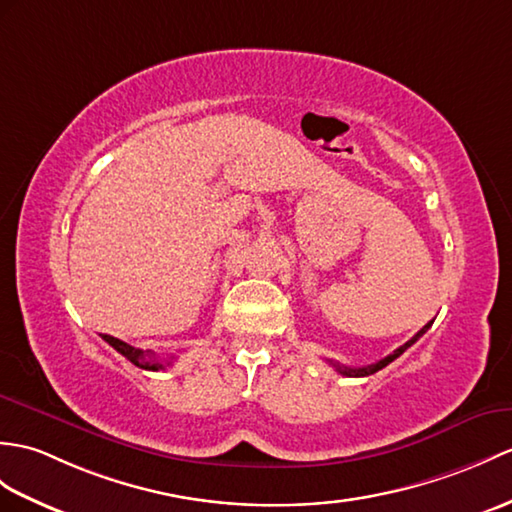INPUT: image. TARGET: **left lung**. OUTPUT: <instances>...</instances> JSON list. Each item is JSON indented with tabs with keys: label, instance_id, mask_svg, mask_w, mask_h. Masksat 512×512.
I'll use <instances>...</instances> for the list:
<instances>
[{
	"label": "left lung",
	"instance_id": "left-lung-1",
	"mask_svg": "<svg viewBox=\"0 0 512 512\" xmlns=\"http://www.w3.org/2000/svg\"><path fill=\"white\" fill-rule=\"evenodd\" d=\"M432 323H434V320H430V323H427V325H425V327L419 331L417 336L410 338L406 344H401L399 349H395V351H392L390 355H386L384 360H379V362H375V364H368V366H362V368H347V366H340V364L331 362V360H329V364H331V366H336V371H338V373H342V375H347V377H366V375H373V373H377V371H382V368H384V366H388L392 360H397L399 355H401L403 351H406L408 347H412V344L417 342V340H419V338L425 334V331L432 327Z\"/></svg>",
	"mask_w": 512,
	"mask_h": 512
}]
</instances>
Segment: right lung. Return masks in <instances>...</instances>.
<instances>
[{
    "instance_id": "add662e5",
    "label": "right lung",
    "mask_w": 512,
    "mask_h": 512,
    "mask_svg": "<svg viewBox=\"0 0 512 512\" xmlns=\"http://www.w3.org/2000/svg\"><path fill=\"white\" fill-rule=\"evenodd\" d=\"M102 338H104L106 342H109L117 353H122L126 360H130V362H133V364L139 366V368H146V371H159V368H163V362H159V358H157V355H154L152 351L135 349V347H130L128 342H124V340H120V338H113V336H102ZM168 364H170V362H168Z\"/></svg>"
}]
</instances>
